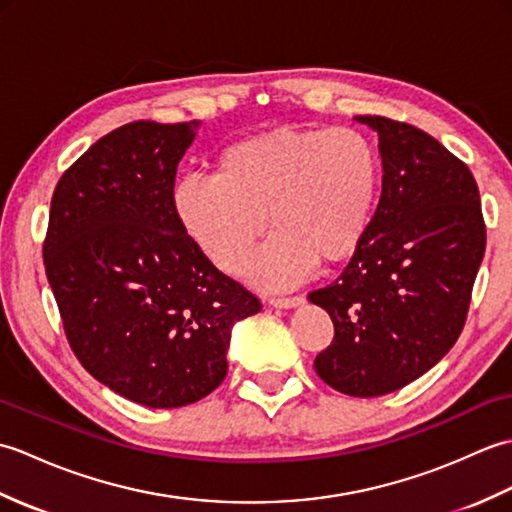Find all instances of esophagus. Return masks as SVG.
<instances>
[{
	"instance_id": "esophagus-1",
	"label": "esophagus",
	"mask_w": 512,
	"mask_h": 512,
	"mask_svg": "<svg viewBox=\"0 0 512 512\" xmlns=\"http://www.w3.org/2000/svg\"><path fill=\"white\" fill-rule=\"evenodd\" d=\"M306 303L303 297H286V299H270V306L279 308V310H292V308H299Z\"/></svg>"
}]
</instances>
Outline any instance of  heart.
<instances>
[{"label": "heart", "mask_w": 512, "mask_h": 512, "mask_svg": "<svg viewBox=\"0 0 512 512\" xmlns=\"http://www.w3.org/2000/svg\"><path fill=\"white\" fill-rule=\"evenodd\" d=\"M380 189V158L356 129L277 127L220 151L215 173H189L171 189V209L193 244L228 275L244 268L266 213L277 231L248 266L253 284L288 290L317 262L334 264L361 246Z\"/></svg>", "instance_id": "heart-1"}]
</instances>
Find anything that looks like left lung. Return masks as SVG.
Listing matches in <instances>:
<instances>
[{
    "mask_svg": "<svg viewBox=\"0 0 512 512\" xmlns=\"http://www.w3.org/2000/svg\"><path fill=\"white\" fill-rule=\"evenodd\" d=\"M354 121L378 134L383 191L343 275L308 299L334 323L317 374L374 398L429 372L458 341L486 228L473 173L436 138L383 116Z\"/></svg>",
    "mask_w": 512,
    "mask_h": 512,
    "instance_id": "obj_1",
    "label": "left lung"
}]
</instances>
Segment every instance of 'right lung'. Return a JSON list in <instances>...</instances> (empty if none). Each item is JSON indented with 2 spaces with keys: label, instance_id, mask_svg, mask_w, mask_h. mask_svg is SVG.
<instances>
[{
  "label": "right lung",
  "instance_id": "right-lung-1",
  "mask_svg": "<svg viewBox=\"0 0 512 512\" xmlns=\"http://www.w3.org/2000/svg\"><path fill=\"white\" fill-rule=\"evenodd\" d=\"M200 121L114 129L63 173L43 244L48 284L81 365L151 409L209 396L237 321L262 310L222 275L171 209Z\"/></svg>",
  "mask_w": 512,
  "mask_h": 512
}]
</instances>
